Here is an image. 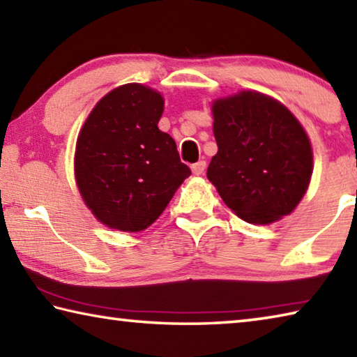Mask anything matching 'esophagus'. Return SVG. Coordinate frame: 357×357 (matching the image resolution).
I'll list each match as a JSON object with an SVG mask.
<instances>
[{
    "label": "esophagus",
    "mask_w": 357,
    "mask_h": 357,
    "mask_svg": "<svg viewBox=\"0 0 357 357\" xmlns=\"http://www.w3.org/2000/svg\"><path fill=\"white\" fill-rule=\"evenodd\" d=\"M204 170H206V162L204 160H198L197 164H193L192 165V172H193V174H203L204 173Z\"/></svg>",
    "instance_id": "esophagus-1"
}]
</instances>
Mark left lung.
I'll return each mask as SVG.
<instances>
[{"instance_id":"left-lung-1","label":"left lung","mask_w":357,"mask_h":357,"mask_svg":"<svg viewBox=\"0 0 357 357\" xmlns=\"http://www.w3.org/2000/svg\"><path fill=\"white\" fill-rule=\"evenodd\" d=\"M218 153L207 178L245 222L268 225L295 209L312 174V148L281 102L259 92L217 100L212 107Z\"/></svg>"}]
</instances>
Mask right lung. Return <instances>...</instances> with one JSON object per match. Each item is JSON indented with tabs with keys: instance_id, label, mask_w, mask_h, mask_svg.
<instances>
[{
	"instance_id": "obj_1",
	"label": "right lung",
	"mask_w": 357,
	"mask_h": 357,
	"mask_svg": "<svg viewBox=\"0 0 357 357\" xmlns=\"http://www.w3.org/2000/svg\"><path fill=\"white\" fill-rule=\"evenodd\" d=\"M162 112L158 92L126 84L109 92L84 123L75 154L77 187L109 228H148L192 174L176 142L158 128Z\"/></svg>"
}]
</instances>
